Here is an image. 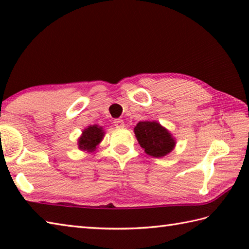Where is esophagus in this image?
Segmentation results:
<instances>
[{"mask_svg": "<svg viewBox=\"0 0 249 249\" xmlns=\"http://www.w3.org/2000/svg\"><path fill=\"white\" fill-rule=\"evenodd\" d=\"M113 123H114V126H115L116 128H123L124 126H125L124 121H123V120H121V119H117V120H115L114 122H113Z\"/></svg>", "mask_w": 249, "mask_h": 249, "instance_id": "obj_1", "label": "esophagus"}]
</instances>
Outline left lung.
I'll use <instances>...</instances> for the list:
<instances>
[{
  "mask_svg": "<svg viewBox=\"0 0 249 249\" xmlns=\"http://www.w3.org/2000/svg\"><path fill=\"white\" fill-rule=\"evenodd\" d=\"M138 144L147 155L155 158L165 157L174 150L176 138L157 121H142L134 128Z\"/></svg>",
  "mask_w": 249,
  "mask_h": 249,
  "instance_id": "8db88e82",
  "label": "left lung"
}]
</instances>
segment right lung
Masks as SVG:
<instances>
[{
	"instance_id": "obj_1",
	"label": "right lung",
	"mask_w": 249,
	"mask_h": 249,
	"mask_svg": "<svg viewBox=\"0 0 249 249\" xmlns=\"http://www.w3.org/2000/svg\"><path fill=\"white\" fill-rule=\"evenodd\" d=\"M105 132L102 126L90 125L82 130L81 136L78 138V147L80 150L87 153H93L98 148V146L102 142Z\"/></svg>"
}]
</instances>
